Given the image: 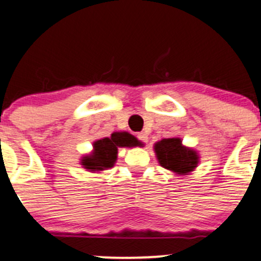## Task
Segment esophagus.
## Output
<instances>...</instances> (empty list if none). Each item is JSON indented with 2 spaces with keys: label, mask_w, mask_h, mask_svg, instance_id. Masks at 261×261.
Returning <instances> with one entry per match:
<instances>
[{
  "label": "esophagus",
  "mask_w": 261,
  "mask_h": 261,
  "mask_svg": "<svg viewBox=\"0 0 261 261\" xmlns=\"http://www.w3.org/2000/svg\"><path fill=\"white\" fill-rule=\"evenodd\" d=\"M137 138H138L142 143H147V142H148V136H147L146 133H143V132L137 134Z\"/></svg>",
  "instance_id": "34e87169"
}]
</instances>
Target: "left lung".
I'll return each mask as SVG.
<instances>
[{
  "label": "left lung",
  "instance_id": "8db88e82",
  "mask_svg": "<svg viewBox=\"0 0 261 261\" xmlns=\"http://www.w3.org/2000/svg\"><path fill=\"white\" fill-rule=\"evenodd\" d=\"M154 150L160 165L178 174L193 171L198 163L197 153L182 146L179 138L162 139L154 144Z\"/></svg>",
  "mask_w": 261,
  "mask_h": 261
}]
</instances>
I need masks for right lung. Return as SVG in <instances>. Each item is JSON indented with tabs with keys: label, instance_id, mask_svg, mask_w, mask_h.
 <instances>
[{
	"label": "right lung",
	"instance_id": "1",
	"mask_svg": "<svg viewBox=\"0 0 261 261\" xmlns=\"http://www.w3.org/2000/svg\"><path fill=\"white\" fill-rule=\"evenodd\" d=\"M139 144L136 137L127 132L113 133L111 138L99 139L94 143V152L83 160V166L90 171H103L114 166L118 147H134Z\"/></svg>",
	"mask_w": 261,
	"mask_h": 261
}]
</instances>
